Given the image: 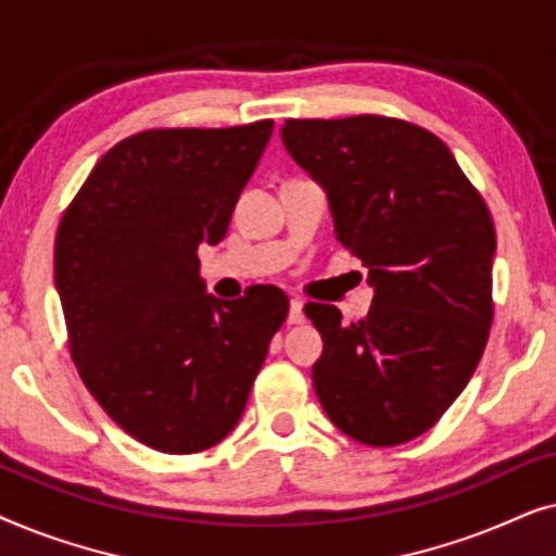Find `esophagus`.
Instances as JSON below:
<instances>
[{
	"label": "esophagus",
	"mask_w": 556,
	"mask_h": 556,
	"mask_svg": "<svg viewBox=\"0 0 556 556\" xmlns=\"http://www.w3.org/2000/svg\"><path fill=\"white\" fill-rule=\"evenodd\" d=\"M303 321V301L291 299V308H288V324H301Z\"/></svg>",
	"instance_id": "esophagus-1"
}]
</instances>
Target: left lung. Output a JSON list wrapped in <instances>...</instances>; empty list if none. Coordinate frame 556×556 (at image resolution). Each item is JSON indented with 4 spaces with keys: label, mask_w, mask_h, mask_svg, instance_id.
<instances>
[{
    "label": "left lung",
    "mask_w": 556,
    "mask_h": 556,
    "mask_svg": "<svg viewBox=\"0 0 556 556\" xmlns=\"http://www.w3.org/2000/svg\"><path fill=\"white\" fill-rule=\"evenodd\" d=\"M293 162L329 197L333 232L369 268L367 318L306 303L324 339L318 402L364 445L407 443L440 420L481 362L493 321L496 230L453 151L400 118H288Z\"/></svg>",
    "instance_id": "obj_1"
}]
</instances>
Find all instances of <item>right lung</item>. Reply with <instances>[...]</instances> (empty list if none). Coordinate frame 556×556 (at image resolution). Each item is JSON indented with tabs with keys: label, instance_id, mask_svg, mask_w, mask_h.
I'll use <instances>...</instances> for the list:
<instances>
[{
	"label": "right lung",
	"instance_id": "obj_1",
	"mask_svg": "<svg viewBox=\"0 0 556 556\" xmlns=\"http://www.w3.org/2000/svg\"><path fill=\"white\" fill-rule=\"evenodd\" d=\"M273 121L151 128L105 151L60 219L55 288L83 384L128 435L187 455L230 435L288 316L276 286L219 301L200 245L225 238Z\"/></svg>",
	"mask_w": 556,
	"mask_h": 556
}]
</instances>
